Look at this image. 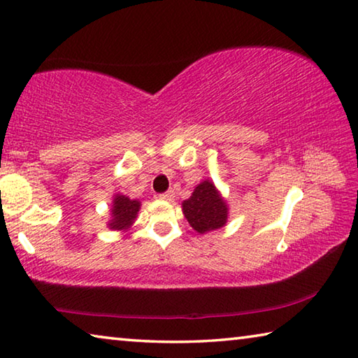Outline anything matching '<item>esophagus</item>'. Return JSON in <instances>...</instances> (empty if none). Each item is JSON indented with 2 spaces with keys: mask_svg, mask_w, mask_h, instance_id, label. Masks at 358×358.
Segmentation results:
<instances>
[{
  "mask_svg": "<svg viewBox=\"0 0 358 358\" xmlns=\"http://www.w3.org/2000/svg\"><path fill=\"white\" fill-rule=\"evenodd\" d=\"M159 199H162V200H172L173 199V191H166V192L159 194Z\"/></svg>",
  "mask_w": 358,
  "mask_h": 358,
  "instance_id": "34e87169",
  "label": "esophagus"
}]
</instances>
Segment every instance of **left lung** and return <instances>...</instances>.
Returning a JSON list of instances; mask_svg holds the SVG:
<instances>
[{
	"label": "left lung",
	"mask_w": 358,
	"mask_h": 358,
	"mask_svg": "<svg viewBox=\"0 0 358 358\" xmlns=\"http://www.w3.org/2000/svg\"><path fill=\"white\" fill-rule=\"evenodd\" d=\"M227 208L210 180H205L194 189L192 196L183 201V213L187 222L199 233L217 230L227 222Z\"/></svg>",
	"instance_id": "1"
}]
</instances>
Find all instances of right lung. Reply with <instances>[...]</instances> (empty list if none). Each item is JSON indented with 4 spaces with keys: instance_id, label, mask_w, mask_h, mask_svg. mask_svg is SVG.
Here are the masks:
<instances>
[{
    "instance_id": "right-lung-1",
    "label": "right lung",
    "mask_w": 358,
    "mask_h": 358,
    "mask_svg": "<svg viewBox=\"0 0 358 358\" xmlns=\"http://www.w3.org/2000/svg\"><path fill=\"white\" fill-rule=\"evenodd\" d=\"M139 208L141 203L138 200H131L125 196H115L113 205V219L109 222V227L113 230L128 229L134 222Z\"/></svg>"
}]
</instances>
